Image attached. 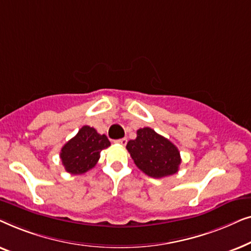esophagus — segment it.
Returning a JSON list of instances; mask_svg holds the SVG:
<instances>
[{
	"instance_id": "1",
	"label": "esophagus",
	"mask_w": 251,
	"mask_h": 251,
	"mask_svg": "<svg viewBox=\"0 0 251 251\" xmlns=\"http://www.w3.org/2000/svg\"><path fill=\"white\" fill-rule=\"evenodd\" d=\"M116 144H119V145H122V146H126V143H128V139L126 138H121V139H116L115 140Z\"/></svg>"
}]
</instances>
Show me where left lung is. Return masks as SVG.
<instances>
[{"label": "left lung", "instance_id": "obj_1", "mask_svg": "<svg viewBox=\"0 0 251 251\" xmlns=\"http://www.w3.org/2000/svg\"><path fill=\"white\" fill-rule=\"evenodd\" d=\"M126 150L136 166L150 177H167L179 169L181 159L177 147L147 126L137 130L136 139L129 140Z\"/></svg>", "mask_w": 251, "mask_h": 251}]
</instances>
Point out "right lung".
I'll use <instances>...</instances> for the list:
<instances>
[{
    "mask_svg": "<svg viewBox=\"0 0 251 251\" xmlns=\"http://www.w3.org/2000/svg\"><path fill=\"white\" fill-rule=\"evenodd\" d=\"M111 145L107 137L97 130L83 126L61 149L60 159L65 170L72 175H82L97 164L100 152Z\"/></svg>",
    "mask_w": 251,
    "mask_h": 251,
    "instance_id": "obj_1",
    "label": "right lung"
}]
</instances>
